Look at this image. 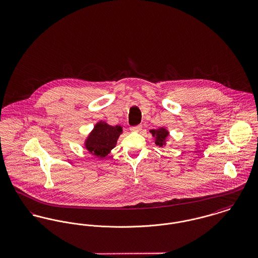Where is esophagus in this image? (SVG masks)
<instances>
[{
	"instance_id": "1",
	"label": "esophagus",
	"mask_w": 258,
	"mask_h": 258,
	"mask_svg": "<svg viewBox=\"0 0 258 258\" xmlns=\"http://www.w3.org/2000/svg\"><path fill=\"white\" fill-rule=\"evenodd\" d=\"M141 128H142V125H141V124H138V125L132 126V127H131V131H132V132H140Z\"/></svg>"
}]
</instances>
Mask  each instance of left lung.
<instances>
[{
    "instance_id": "obj_1",
    "label": "left lung",
    "mask_w": 258,
    "mask_h": 258,
    "mask_svg": "<svg viewBox=\"0 0 258 258\" xmlns=\"http://www.w3.org/2000/svg\"><path fill=\"white\" fill-rule=\"evenodd\" d=\"M152 137L155 138V144L158 146H165L166 139L169 136V132L165 127H159L158 130H150Z\"/></svg>"
}]
</instances>
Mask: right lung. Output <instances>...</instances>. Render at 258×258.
I'll use <instances>...</instances> for the list:
<instances>
[{
    "label": "right lung",
    "mask_w": 258,
    "mask_h": 258,
    "mask_svg": "<svg viewBox=\"0 0 258 258\" xmlns=\"http://www.w3.org/2000/svg\"><path fill=\"white\" fill-rule=\"evenodd\" d=\"M122 134L120 125H110L100 120L85 139V148L94 156L105 158L116 146L119 135Z\"/></svg>",
    "instance_id": "right-lung-1"
}]
</instances>
